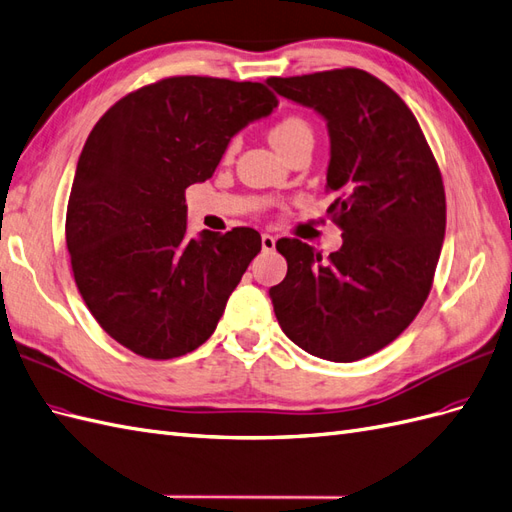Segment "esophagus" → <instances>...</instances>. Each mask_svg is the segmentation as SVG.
Segmentation results:
<instances>
[{"mask_svg": "<svg viewBox=\"0 0 512 512\" xmlns=\"http://www.w3.org/2000/svg\"><path fill=\"white\" fill-rule=\"evenodd\" d=\"M260 243H262V250H265V252H271V250H275V237H273V234H262V237H260Z\"/></svg>", "mask_w": 512, "mask_h": 512, "instance_id": "34e87169", "label": "esophagus"}]
</instances>
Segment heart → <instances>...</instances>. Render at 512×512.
Listing matches in <instances>:
<instances>
[{"label": "heart", "instance_id": "obj_1", "mask_svg": "<svg viewBox=\"0 0 512 512\" xmlns=\"http://www.w3.org/2000/svg\"><path fill=\"white\" fill-rule=\"evenodd\" d=\"M301 133H310V127L306 120H301L297 116H288L284 120H280L275 127L269 131V140L275 148H282L284 144H288L293 137L301 135Z\"/></svg>", "mask_w": 512, "mask_h": 512}]
</instances>
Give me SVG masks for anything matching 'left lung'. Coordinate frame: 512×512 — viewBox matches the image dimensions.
Here are the masks:
<instances>
[{
  "mask_svg": "<svg viewBox=\"0 0 512 512\" xmlns=\"http://www.w3.org/2000/svg\"><path fill=\"white\" fill-rule=\"evenodd\" d=\"M267 86L327 122L329 206L342 247L327 260L299 239L275 243L286 278L269 288L297 347L357 362L394 342L424 306L446 234V193L420 124L366 71L271 77Z\"/></svg>",
  "mask_w": 512,
  "mask_h": 512,
  "instance_id": "left-lung-1",
  "label": "left lung"
}]
</instances>
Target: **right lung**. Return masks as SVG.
<instances>
[{
    "mask_svg": "<svg viewBox=\"0 0 512 512\" xmlns=\"http://www.w3.org/2000/svg\"><path fill=\"white\" fill-rule=\"evenodd\" d=\"M275 107L265 84L189 75L127 94L94 124L68 198L66 247L88 310L122 347L172 359L211 338L260 234L189 239L185 189L211 178L232 137Z\"/></svg>",
    "mask_w": 512,
    "mask_h": 512,
    "instance_id": "obj_1",
    "label": "right lung"
}]
</instances>
